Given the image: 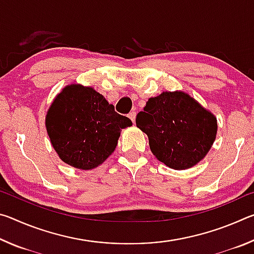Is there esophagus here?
I'll return each mask as SVG.
<instances>
[{
  "label": "esophagus",
  "mask_w": 254,
  "mask_h": 254,
  "mask_svg": "<svg viewBox=\"0 0 254 254\" xmlns=\"http://www.w3.org/2000/svg\"><path fill=\"white\" fill-rule=\"evenodd\" d=\"M135 115H136V113L134 111H132V112H130V113H128V118L131 119V121L134 123V121H135Z\"/></svg>",
  "instance_id": "34e87169"
}]
</instances>
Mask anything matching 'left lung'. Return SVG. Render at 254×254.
Masks as SVG:
<instances>
[{"instance_id": "1", "label": "left lung", "mask_w": 254, "mask_h": 254, "mask_svg": "<svg viewBox=\"0 0 254 254\" xmlns=\"http://www.w3.org/2000/svg\"><path fill=\"white\" fill-rule=\"evenodd\" d=\"M135 123L148 135L158 160L176 170L190 168L204 159L217 133L216 118L180 91L150 97Z\"/></svg>"}]
</instances>
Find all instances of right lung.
<instances>
[{"instance_id":"obj_1","label":"right lung","mask_w":254,"mask_h":254,"mask_svg":"<svg viewBox=\"0 0 254 254\" xmlns=\"http://www.w3.org/2000/svg\"><path fill=\"white\" fill-rule=\"evenodd\" d=\"M131 120L120 115L102 94L79 84L66 86L50 105L46 127L62 160L77 169L102 165Z\"/></svg>"}]
</instances>
